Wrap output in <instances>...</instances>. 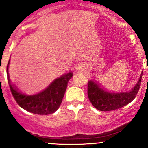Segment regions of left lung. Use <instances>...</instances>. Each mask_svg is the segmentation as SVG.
Masks as SVG:
<instances>
[{
    "instance_id": "obj_1",
    "label": "left lung",
    "mask_w": 148,
    "mask_h": 148,
    "mask_svg": "<svg viewBox=\"0 0 148 148\" xmlns=\"http://www.w3.org/2000/svg\"><path fill=\"white\" fill-rule=\"evenodd\" d=\"M142 74L137 84L130 91L110 92L101 88L93 81L88 82L87 95L94 108L101 111L115 110L130 103L135 99L141 86Z\"/></svg>"
}]
</instances>
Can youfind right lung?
I'll return each mask as SVG.
<instances>
[{
  "mask_svg": "<svg viewBox=\"0 0 148 148\" xmlns=\"http://www.w3.org/2000/svg\"><path fill=\"white\" fill-rule=\"evenodd\" d=\"M9 64L10 61L6 67L8 83L13 97L21 108L30 113L41 116L52 114L58 109L64 95L68 82L73 75L72 72H69L55 79L40 92L34 95H26L19 92L11 83L8 73Z\"/></svg>",
  "mask_w": 148,
  "mask_h": 148,
  "instance_id": "obj_1",
  "label": "right lung"
}]
</instances>
